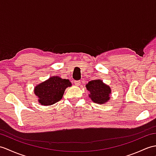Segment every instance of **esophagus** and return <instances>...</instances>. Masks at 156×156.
Returning <instances> with one entry per match:
<instances>
[{
	"label": "esophagus",
	"instance_id": "esophagus-1",
	"mask_svg": "<svg viewBox=\"0 0 156 156\" xmlns=\"http://www.w3.org/2000/svg\"><path fill=\"white\" fill-rule=\"evenodd\" d=\"M74 84H75L76 86H78L81 84V83H80V80H76V81H74Z\"/></svg>",
	"mask_w": 156,
	"mask_h": 156
}]
</instances>
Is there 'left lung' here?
Here are the masks:
<instances>
[{
	"instance_id": "left-lung-1",
	"label": "left lung",
	"mask_w": 156,
	"mask_h": 156,
	"mask_svg": "<svg viewBox=\"0 0 156 156\" xmlns=\"http://www.w3.org/2000/svg\"><path fill=\"white\" fill-rule=\"evenodd\" d=\"M86 88L90 92L89 98L96 104H106L111 98V88L104 83L102 80L97 79L90 81L86 85Z\"/></svg>"
}]
</instances>
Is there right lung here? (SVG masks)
<instances>
[{
  "mask_svg": "<svg viewBox=\"0 0 156 156\" xmlns=\"http://www.w3.org/2000/svg\"><path fill=\"white\" fill-rule=\"evenodd\" d=\"M71 86L69 80L52 76L36 86L34 92L38 97V103L47 106L59 102L62 98L65 90Z\"/></svg>",
  "mask_w": 156,
  "mask_h": 156,
  "instance_id": "add662e5",
  "label": "right lung"
}]
</instances>
